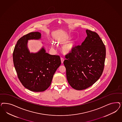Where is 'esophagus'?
I'll return each mask as SVG.
<instances>
[{
    "label": "esophagus",
    "instance_id": "esophagus-1",
    "mask_svg": "<svg viewBox=\"0 0 122 122\" xmlns=\"http://www.w3.org/2000/svg\"><path fill=\"white\" fill-rule=\"evenodd\" d=\"M61 62L62 64L63 63V62H64V59L62 57H61Z\"/></svg>",
    "mask_w": 122,
    "mask_h": 122
}]
</instances>
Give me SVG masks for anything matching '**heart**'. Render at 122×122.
Returning a JSON list of instances; mask_svg holds the SVG:
<instances>
[{
	"label": "heart",
	"instance_id": "heart-1",
	"mask_svg": "<svg viewBox=\"0 0 122 122\" xmlns=\"http://www.w3.org/2000/svg\"><path fill=\"white\" fill-rule=\"evenodd\" d=\"M76 46V42L75 41H72L65 43L62 47V51L65 54L70 53L75 50Z\"/></svg>",
	"mask_w": 122,
	"mask_h": 122
}]
</instances>
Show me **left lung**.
<instances>
[{
  "instance_id": "1",
  "label": "left lung",
  "mask_w": 122,
  "mask_h": 122,
  "mask_svg": "<svg viewBox=\"0 0 122 122\" xmlns=\"http://www.w3.org/2000/svg\"><path fill=\"white\" fill-rule=\"evenodd\" d=\"M86 31L87 37L82 44L66 55L64 61L68 83L77 90L85 89L98 80L106 56L105 46L98 35L88 30Z\"/></svg>"
}]
</instances>
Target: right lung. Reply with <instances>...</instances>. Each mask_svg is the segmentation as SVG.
Listing matches in <instances>:
<instances>
[{"instance_id": "1", "label": "right lung", "mask_w": 122, "mask_h": 122, "mask_svg": "<svg viewBox=\"0 0 122 122\" xmlns=\"http://www.w3.org/2000/svg\"><path fill=\"white\" fill-rule=\"evenodd\" d=\"M41 33L33 32L18 40L13 52V61L18 78L25 87L40 92L50 86L53 75L61 64L60 57L46 52L43 47L36 53H30L28 40L39 39Z\"/></svg>"}]
</instances>
